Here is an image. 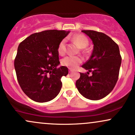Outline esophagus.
Here are the masks:
<instances>
[{
    "instance_id": "1",
    "label": "esophagus",
    "mask_w": 135,
    "mask_h": 135,
    "mask_svg": "<svg viewBox=\"0 0 135 135\" xmlns=\"http://www.w3.org/2000/svg\"><path fill=\"white\" fill-rule=\"evenodd\" d=\"M72 69H69V72H72Z\"/></svg>"
}]
</instances>
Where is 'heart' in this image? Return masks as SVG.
<instances>
[{"label":"heart","instance_id":"obj_1","mask_svg":"<svg viewBox=\"0 0 135 135\" xmlns=\"http://www.w3.org/2000/svg\"><path fill=\"white\" fill-rule=\"evenodd\" d=\"M71 39L79 46L80 47L84 48L89 44L88 38L83 34H75L72 37ZM58 52L60 55H63L66 52V41L61 40L58 46ZM83 62V58L80 56H68L61 60V64L71 69H75Z\"/></svg>","mask_w":135,"mask_h":135}]
</instances>
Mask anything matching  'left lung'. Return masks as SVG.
I'll use <instances>...</instances> for the list:
<instances>
[{
	"label": "left lung",
	"instance_id": "left-lung-1",
	"mask_svg": "<svg viewBox=\"0 0 135 135\" xmlns=\"http://www.w3.org/2000/svg\"><path fill=\"white\" fill-rule=\"evenodd\" d=\"M92 40L93 51L89 60L82 67L88 70L80 73L76 87L83 97L98 100L107 96L118 80L122 58L118 45L102 32L82 30ZM89 72L92 75L88 76Z\"/></svg>",
	"mask_w": 135,
	"mask_h": 135
}]
</instances>
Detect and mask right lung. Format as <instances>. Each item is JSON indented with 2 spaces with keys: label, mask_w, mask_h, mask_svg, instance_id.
Masks as SVG:
<instances>
[{
  "label": "right lung",
  "mask_w": 135,
  "mask_h": 135,
  "mask_svg": "<svg viewBox=\"0 0 135 135\" xmlns=\"http://www.w3.org/2000/svg\"><path fill=\"white\" fill-rule=\"evenodd\" d=\"M69 32L49 30L30 35L19 44L15 60L17 80L31 100L43 103L58 95L61 79L69 74L60 64L58 46Z\"/></svg>",
  "instance_id": "obj_1"
}]
</instances>
